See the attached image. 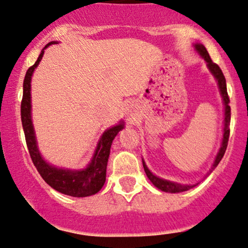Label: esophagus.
<instances>
[{
    "label": "esophagus",
    "instance_id": "34e87169",
    "mask_svg": "<svg viewBox=\"0 0 248 248\" xmlns=\"http://www.w3.org/2000/svg\"><path fill=\"white\" fill-rule=\"evenodd\" d=\"M126 114H127L128 118L132 119V118H134V116L136 115V109L134 108V107H130V108H128V109H127V113H126Z\"/></svg>",
    "mask_w": 248,
    "mask_h": 248
}]
</instances>
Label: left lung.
Listing matches in <instances>:
<instances>
[{
	"instance_id": "left-lung-1",
	"label": "left lung",
	"mask_w": 248,
	"mask_h": 248,
	"mask_svg": "<svg viewBox=\"0 0 248 248\" xmlns=\"http://www.w3.org/2000/svg\"><path fill=\"white\" fill-rule=\"evenodd\" d=\"M194 48L196 49V52L199 53L200 56L207 62V67L208 69L213 76L215 77V79L217 80V84H218V89L220 92V95L223 98V104H224V128H223V139H222V144H220V148L218 150V153L216 155V158H215L213 166L209 170V172L207 173V175H209L211 172L214 171V169L218 165L220 160H222L223 156H224L226 147H228V141H229V136H230V120H231V108H230V99L228 95V90H226V80L225 77L223 75L222 70L217 65L216 63H214L213 60L210 59L209 54H208L207 49L203 45L201 44H195L194 45ZM143 163V168H144L145 174L149 178V180L154 184V186H156L158 189L163 190V192L166 193H181V192H186V190H189L193 187H195L198 184L194 185H184V184H179V183H174V181H170V180H165V179H162L157 175H155L150 170L148 169L147 164H145L144 159H142Z\"/></svg>"
}]
</instances>
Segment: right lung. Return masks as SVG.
Listing matches in <instances>:
<instances>
[{
  "label": "right lung",
  "mask_w": 248,
  "mask_h": 248,
  "mask_svg": "<svg viewBox=\"0 0 248 248\" xmlns=\"http://www.w3.org/2000/svg\"><path fill=\"white\" fill-rule=\"evenodd\" d=\"M56 44V41H50L44 47L40 55L35 63L30 67L26 71L25 78L23 83V99L20 105V115H22V124L24 134H25L26 144L32 162L37 168L38 172L43 179L52 188L58 192L65 194V195L74 196V198H85L98 193L104 186L106 180V168L108 162L109 153H111V145L114 137L121 129H124V121L119 122L116 126L107 128L103 135L100 136L99 141L92 156L91 162L86 165L85 169L82 170H70L62 169L58 166L50 165L44 159L39 151L37 139H35L34 127L32 124L31 115V79L34 69L40 63L43 59L45 49L50 45Z\"/></svg>",
  "instance_id": "obj_1"
}]
</instances>
